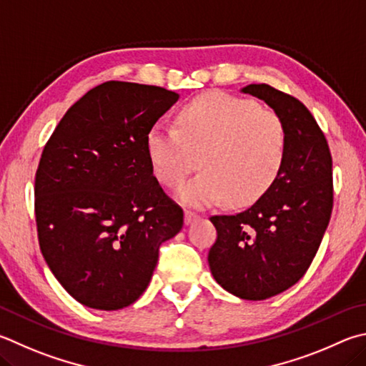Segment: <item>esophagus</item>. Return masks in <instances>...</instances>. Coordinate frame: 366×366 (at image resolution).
<instances>
[{
  "instance_id": "34e87169",
  "label": "esophagus",
  "mask_w": 366,
  "mask_h": 366,
  "mask_svg": "<svg viewBox=\"0 0 366 366\" xmlns=\"http://www.w3.org/2000/svg\"><path fill=\"white\" fill-rule=\"evenodd\" d=\"M198 219H200V214H198V212H195V211H185V224H187V225L197 222Z\"/></svg>"
}]
</instances>
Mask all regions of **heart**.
I'll return each instance as SVG.
<instances>
[{"label": "heart", "instance_id": "obj_1", "mask_svg": "<svg viewBox=\"0 0 366 366\" xmlns=\"http://www.w3.org/2000/svg\"><path fill=\"white\" fill-rule=\"evenodd\" d=\"M177 128L157 123L145 149L158 181L181 184L200 160L202 172L177 190L192 206L227 198L243 206L259 200L283 168L288 132L278 112L248 97L209 91L177 112Z\"/></svg>", "mask_w": 366, "mask_h": 366}]
</instances>
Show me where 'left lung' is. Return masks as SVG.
<instances>
[{
  "label": "left lung",
  "mask_w": 366,
  "mask_h": 366,
  "mask_svg": "<svg viewBox=\"0 0 366 366\" xmlns=\"http://www.w3.org/2000/svg\"><path fill=\"white\" fill-rule=\"evenodd\" d=\"M242 91L280 114L288 132L287 158L274 185L248 209L209 217L217 238L208 262L229 293L262 301L293 287L314 261L333 209V158L301 101L269 84Z\"/></svg>",
  "instance_id": "left-lung-1"
}]
</instances>
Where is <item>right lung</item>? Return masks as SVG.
<instances>
[{
	"mask_svg": "<svg viewBox=\"0 0 366 366\" xmlns=\"http://www.w3.org/2000/svg\"><path fill=\"white\" fill-rule=\"evenodd\" d=\"M177 97L160 86L102 83L71 105L44 145L35 176L39 249L86 307L137 301L160 244L182 229L184 211L158 184L145 149Z\"/></svg>",
	"mask_w": 366,
	"mask_h": 366,
	"instance_id": "obj_1",
	"label": "right lung"
}]
</instances>
